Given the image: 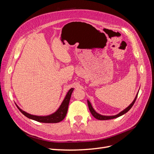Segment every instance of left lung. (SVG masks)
I'll list each match as a JSON object with an SVG mask.
<instances>
[{
	"label": "left lung",
	"mask_w": 154,
	"mask_h": 154,
	"mask_svg": "<svg viewBox=\"0 0 154 154\" xmlns=\"http://www.w3.org/2000/svg\"><path fill=\"white\" fill-rule=\"evenodd\" d=\"M137 94H137V95L136 96V97H135V98L134 100V101L132 102V103H130V105H128V106H127V108L123 110H122V112H120L118 114L116 115H114V116H103V115H101V114H100L99 113H97L96 112V110L93 109V107L91 103V102L87 100V103H88V109H89L91 112L92 114V115L94 116V117L97 119H99V120H108V119H114V118H118L119 117V116H122L123 114H125V113H127V112L132 108V106L134 105L135 101H136V99H137Z\"/></svg>",
	"instance_id": "left-lung-1"
}]
</instances>
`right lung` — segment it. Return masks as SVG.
Returning <instances> with one entry per match:
<instances>
[{"label":"right lung","instance_id":"obj_1","mask_svg":"<svg viewBox=\"0 0 154 154\" xmlns=\"http://www.w3.org/2000/svg\"><path fill=\"white\" fill-rule=\"evenodd\" d=\"M73 91H74V88H71L67 93V94L66 97H65L64 100H63L62 103L59 106V108L57 110V111L54 112V113L48 116H36V115H32V114H29L23 110H22L16 103L15 104L18 110H19L25 116H26L27 118H28L31 119L36 121V122H40V123H58L61 122V121H62L65 118V117H66L67 112L70 99H71V94Z\"/></svg>","mask_w":154,"mask_h":154}]
</instances>
